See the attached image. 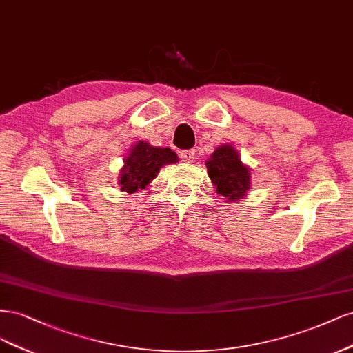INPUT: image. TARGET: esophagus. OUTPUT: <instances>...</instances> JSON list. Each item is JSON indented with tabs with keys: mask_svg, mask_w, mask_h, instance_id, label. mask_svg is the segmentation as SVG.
I'll list each match as a JSON object with an SVG mask.
<instances>
[{
	"mask_svg": "<svg viewBox=\"0 0 353 353\" xmlns=\"http://www.w3.org/2000/svg\"><path fill=\"white\" fill-rule=\"evenodd\" d=\"M179 157H180V160L183 161V163H192L193 160H195V152H193L192 150L181 151V152L179 154Z\"/></svg>",
	"mask_w": 353,
	"mask_h": 353,
	"instance_id": "34e87169",
	"label": "esophagus"
}]
</instances>
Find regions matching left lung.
I'll return each instance as SVG.
<instances>
[{
    "label": "left lung",
    "instance_id": "8db88e82",
    "mask_svg": "<svg viewBox=\"0 0 353 353\" xmlns=\"http://www.w3.org/2000/svg\"><path fill=\"white\" fill-rule=\"evenodd\" d=\"M205 164L219 195L227 201H237L245 196L251 186V173L242 164L233 146L223 145L217 148Z\"/></svg>",
    "mask_w": 353,
    "mask_h": 353
}]
</instances>
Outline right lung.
Returning a JSON list of instances; mask_svg holds the SVG:
<instances>
[{
  "instance_id": "obj_1",
  "label": "right lung",
  "mask_w": 353,
  "mask_h": 353,
  "mask_svg": "<svg viewBox=\"0 0 353 353\" xmlns=\"http://www.w3.org/2000/svg\"><path fill=\"white\" fill-rule=\"evenodd\" d=\"M177 155L170 148H155L150 143L139 141L132 148V152L124 160V167L119 185L123 192L133 193L143 189L160 172L165 164L177 163Z\"/></svg>"
}]
</instances>
